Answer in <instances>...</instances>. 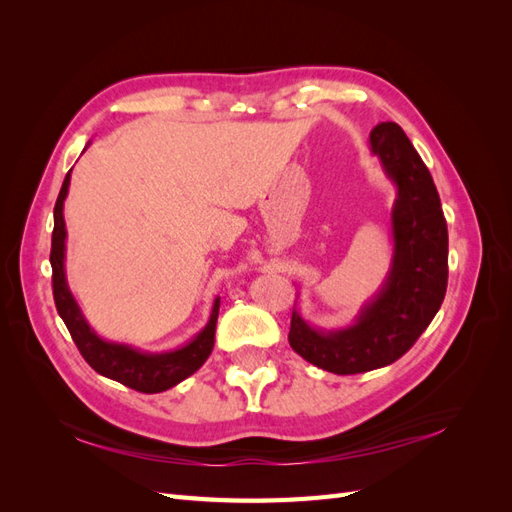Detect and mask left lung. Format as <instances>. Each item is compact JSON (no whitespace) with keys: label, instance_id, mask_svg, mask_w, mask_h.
<instances>
[{"label":"left lung","instance_id":"1","mask_svg":"<svg viewBox=\"0 0 512 512\" xmlns=\"http://www.w3.org/2000/svg\"><path fill=\"white\" fill-rule=\"evenodd\" d=\"M369 141L397 183L389 282L350 329L320 333L294 309L290 318L292 350L337 376L365 374L401 359L438 314L448 284V230L429 168L395 121L378 123Z\"/></svg>","mask_w":512,"mask_h":512}]
</instances>
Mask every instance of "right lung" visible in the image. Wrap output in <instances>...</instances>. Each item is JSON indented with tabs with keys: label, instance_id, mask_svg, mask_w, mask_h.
Returning a JSON list of instances; mask_svg holds the SVG:
<instances>
[{
	"label": "right lung",
	"instance_id": "right-lung-1",
	"mask_svg": "<svg viewBox=\"0 0 512 512\" xmlns=\"http://www.w3.org/2000/svg\"><path fill=\"white\" fill-rule=\"evenodd\" d=\"M70 173L61 185L57 203H55V226H53V239H51V267H53V299L57 314L68 327L72 342L83 354V359L89 363L91 369H96L100 376L121 382L128 389L138 393H162L168 391L170 386L179 384L194 371L203 365L213 350L215 342V322L220 314V299L215 301L211 318L207 327L200 331L188 346H183L173 352L164 354H143L136 352L130 346L111 344L100 339L89 324L81 316V309L72 299V294L66 284L64 275V241H66V222H64V198L68 194Z\"/></svg>",
	"mask_w": 512,
	"mask_h": 512
}]
</instances>
